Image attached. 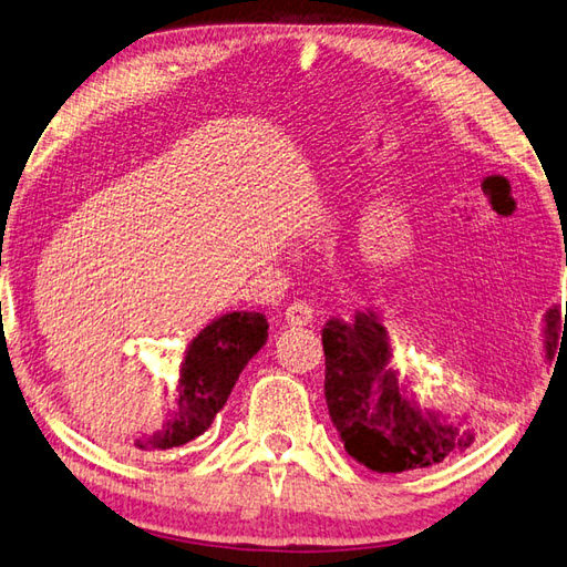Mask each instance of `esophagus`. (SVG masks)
Returning a JSON list of instances; mask_svg holds the SVG:
<instances>
[{
	"instance_id": "esophagus-1",
	"label": "esophagus",
	"mask_w": 567,
	"mask_h": 567,
	"mask_svg": "<svg viewBox=\"0 0 567 567\" xmlns=\"http://www.w3.org/2000/svg\"><path fill=\"white\" fill-rule=\"evenodd\" d=\"M286 322L291 327H303L312 322V308L308 303H291L284 312Z\"/></svg>"
}]
</instances>
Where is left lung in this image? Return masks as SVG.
I'll return each instance as SVG.
<instances>
[{
  "mask_svg": "<svg viewBox=\"0 0 567 567\" xmlns=\"http://www.w3.org/2000/svg\"><path fill=\"white\" fill-rule=\"evenodd\" d=\"M558 310L544 316V351L550 357ZM324 398L347 454L375 473L430 468L475 442L468 412L424 405L393 369L388 330L379 312L357 310L354 320H327Z\"/></svg>",
  "mask_w": 567,
  "mask_h": 567,
  "instance_id": "1",
  "label": "left lung"
}]
</instances>
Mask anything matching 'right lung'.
<instances>
[{
  "instance_id": "obj_1",
  "label": "right lung",
  "mask_w": 567,
  "mask_h": 567,
  "mask_svg": "<svg viewBox=\"0 0 567 567\" xmlns=\"http://www.w3.org/2000/svg\"><path fill=\"white\" fill-rule=\"evenodd\" d=\"M269 322L261 312H225L208 322L184 351L177 383V408L162 430L137 439L143 451H165L204 434L228 402L249 359L267 344Z\"/></svg>"
}]
</instances>
